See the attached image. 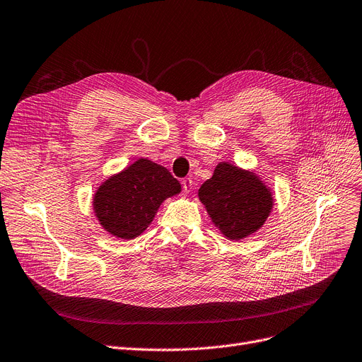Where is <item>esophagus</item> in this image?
Listing matches in <instances>:
<instances>
[{"mask_svg":"<svg viewBox=\"0 0 362 362\" xmlns=\"http://www.w3.org/2000/svg\"><path fill=\"white\" fill-rule=\"evenodd\" d=\"M182 189L185 194H187L192 189V179L191 177H186L182 180Z\"/></svg>","mask_w":362,"mask_h":362,"instance_id":"obj_1","label":"esophagus"}]
</instances>
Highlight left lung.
<instances>
[{"label": "left lung", "mask_w": 362, "mask_h": 362, "mask_svg": "<svg viewBox=\"0 0 362 362\" xmlns=\"http://www.w3.org/2000/svg\"><path fill=\"white\" fill-rule=\"evenodd\" d=\"M198 195L214 225L229 240H243L256 232L272 207L271 192L256 175L226 163L214 168Z\"/></svg>", "instance_id": "obj_1"}]
</instances>
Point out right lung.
I'll return each instance as SVG.
<instances>
[{
	"label": "right lung",
	"mask_w": 362,
	"mask_h": 362,
	"mask_svg": "<svg viewBox=\"0 0 362 362\" xmlns=\"http://www.w3.org/2000/svg\"><path fill=\"white\" fill-rule=\"evenodd\" d=\"M180 192L170 171L149 160H139L107 179L94 195L93 207L100 225L122 240L142 233L161 202Z\"/></svg>",
	"instance_id": "add662e5"
}]
</instances>
